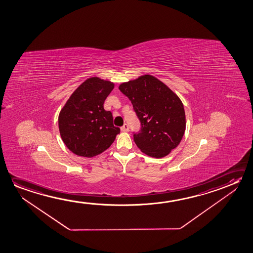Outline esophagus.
Listing matches in <instances>:
<instances>
[{
	"label": "esophagus",
	"instance_id": "esophagus-1",
	"mask_svg": "<svg viewBox=\"0 0 253 253\" xmlns=\"http://www.w3.org/2000/svg\"><path fill=\"white\" fill-rule=\"evenodd\" d=\"M121 131L122 132H128L129 131V126L127 124H124L123 126H121Z\"/></svg>",
	"mask_w": 253,
	"mask_h": 253
}]
</instances>
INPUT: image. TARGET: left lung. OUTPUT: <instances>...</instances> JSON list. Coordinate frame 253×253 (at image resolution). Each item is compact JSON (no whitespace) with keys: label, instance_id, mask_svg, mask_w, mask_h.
<instances>
[{"label":"left lung","instance_id":"left-lung-1","mask_svg":"<svg viewBox=\"0 0 253 253\" xmlns=\"http://www.w3.org/2000/svg\"><path fill=\"white\" fill-rule=\"evenodd\" d=\"M119 88L132 102L140 119V132L133 137L137 147L149 157H166L185 133V109L180 98L151 75L122 83Z\"/></svg>","mask_w":253,"mask_h":253}]
</instances>
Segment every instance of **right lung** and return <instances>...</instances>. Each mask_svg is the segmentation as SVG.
I'll return each instance as SVG.
<instances>
[{
	"label": "right lung",
	"instance_id": "right-lung-1",
	"mask_svg": "<svg viewBox=\"0 0 253 253\" xmlns=\"http://www.w3.org/2000/svg\"><path fill=\"white\" fill-rule=\"evenodd\" d=\"M114 83L89 77L69 96L60 110L58 124L61 139L79 157H94L108 149L121 129L113 126V115L104 109Z\"/></svg>",
	"mask_w": 253,
	"mask_h": 253
}]
</instances>
